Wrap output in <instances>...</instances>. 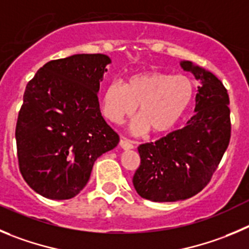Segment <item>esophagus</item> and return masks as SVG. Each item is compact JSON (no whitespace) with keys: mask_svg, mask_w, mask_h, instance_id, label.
Wrapping results in <instances>:
<instances>
[{"mask_svg":"<svg viewBox=\"0 0 249 249\" xmlns=\"http://www.w3.org/2000/svg\"><path fill=\"white\" fill-rule=\"evenodd\" d=\"M120 146L122 149H124V150H131V149L134 148L133 142H131L129 139H127V138H123V137L121 138V141H120Z\"/></svg>","mask_w":249,"mask_h":249,"instance_id":"obj_1","label":"esophagus"}]
</instances>
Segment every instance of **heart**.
Wrapping results in <instances>:
<instances>
[{
	"instance_id": "obj_1",
	"label": "heart",
	"mask_w": 249,
	"mask_h": 249,
	"mask_svg": "<svg viewBox=\"0 0 249 249\" xmlns=\"http://www.w3.org/2000/svg\"><path fill=\"white\" fill-rule=\"evenodd\" d=\"M196 87L187 75H172L159 71L134 73L124 84L111 82L101 95V108L106 118L120 124L134 115L138 106L139 117L131 123L133 134L151 129L165 133L176 126L191 106Z\"/></svg>"
}]
</instances>
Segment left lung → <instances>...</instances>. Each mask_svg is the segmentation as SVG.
<instances>
[{"mask_svg":"<svg viewBox=\"0 0 249 249\" xmlns=\"http://www.w3.org/2000/svg\"><path fill=\"white\" fill-rule=\"evenodd\" d=\"M179 65L199 82L196 115L183 128L139 145L141 166L133 186L151 202H177L199 193L216 170L231 136L230 100L222 83L191 61Z\"/></svg>","mask_w":249,"mask_h":249,"instance_id":"8db88e82","label":"left lung"}]
</instances>
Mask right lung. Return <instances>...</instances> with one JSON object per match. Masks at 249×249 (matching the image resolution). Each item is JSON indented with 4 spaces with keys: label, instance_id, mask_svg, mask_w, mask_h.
<instances>
[{
    "label": "right lung",
    "instance_id": "obj_1",
    "mask_svg": "<svg viewBox=\"0 0 249 249\" xmlns=\"http://www.w3.org/2000/svg\"><path fill=\"white\" fill-rule=\"evenodd\" d=\"M111 58L78 53L42 66L27 84L16 127L23 178L40 196L75 197L118 134L101 116L98 93Z\"/></svg>",
    "mask_w": 249,
    "mask_h": 249
}]
</instances>
